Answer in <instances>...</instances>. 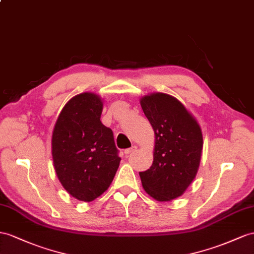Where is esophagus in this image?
<instances>
[{
  "mask_svg": "<svg viewBox=\"0 0 254 254\" xmlns=\"http://www.w3.org/2000/svg\"><path fill=\"white\" fill-rule=\"evenodd\" d=\"M136 149H137V147H136V146H133V147H131V148H128V149H126V150H125V154H126V155H128V154H129V153H131V152L135 151V150H136Z\"/></svg>",
  "mask_w": 254,
  "mask_h": 254,
  "instance_id": "obj_1",
  "label": "esophagus"
}]
</instances>
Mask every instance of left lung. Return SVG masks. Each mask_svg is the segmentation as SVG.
I'll return each instance as SVG.
<instances>
[{"instance_id": "left-lung-1", "label": "left lung", "mask_w": 254, "mask_h": 254, "mask_svg": "<svg viewBox=\"0 0 254 254\" xmlns=\"http://www.w3.org/2000/svg\"><path fill=\"white\" fill-rule=\"evenodd\" d=\"M140 106L155 138L153 163L139 173L142 188L159 201L175 199L197 174L203 150L200 127L184 104L170 94L142 96Z\"/></svg>"}]
</instances>
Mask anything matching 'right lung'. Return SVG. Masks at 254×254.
Masks as SVG:
<instances>
[{"label":"right lung","instance_id":"right-lung-1","mask_svg":"<svg viewBox=\"0 0 254 254\" xmlns=\"http://www.w3.org/2000/svg\"><path fill=\"white\" fill-rule=\"evenodd\" d=\"M103 101L77 94L65 104L51 138L58 179L71 196L92 201L105 192L120 164L114 134L101 122Z\"/></svg>","mask_w":254,"mask_h":254}]
</instances>
